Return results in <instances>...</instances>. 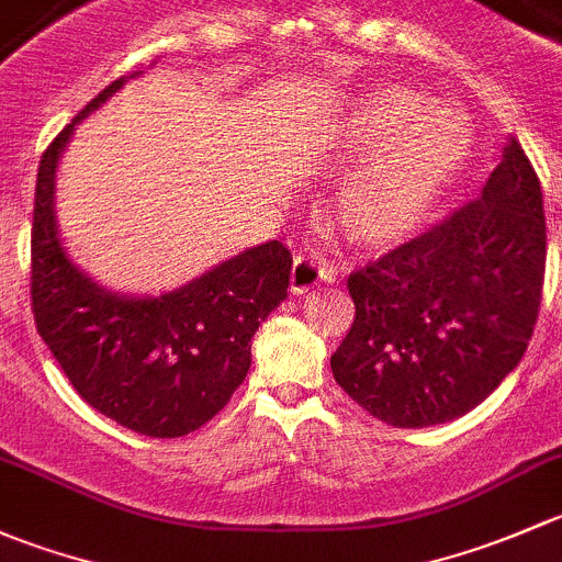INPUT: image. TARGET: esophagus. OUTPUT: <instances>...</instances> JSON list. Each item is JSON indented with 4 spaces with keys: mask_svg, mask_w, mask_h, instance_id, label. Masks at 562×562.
<instances>
[{
    "mask_svg": "<svg viewBox=\"0 0 562 562\" xmlns=\"http://www.w3.org/2000/svg\"><path fill=\"white\" fill-rule=\"evenodd\" d=\"M329 281L327 268H322L316 259L311 257H297L292 265V279H289V292L292 294H308L311 289H316L319 283Z\"/></svg>",
    "mask_w": 562,
    "mask_h": 562,
    "instance_id": "34e87169",
    "label": "esophagus"
}]
</instances>
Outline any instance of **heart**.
I'll list each match as a JSON object with an SVG mask.
<instances>
[{
  "mask_svg": "<svg viewBox=\"0 0 562 562\" xmlns=\"http://www.w3.org/2000/svg\"><path fill=\"white\" fill-rule=\"evenodd\" d=\"M473 143L471 119L416 86L379 80L357 91L333 140L335 159L357 167L338 196L346 240L381 254L414 238L468 167Z\"/></svg>",
  "mask_w": 562,
  "mask_h": 562,
  "instance_id": "obj_1",
  "label": "heart"
}]
</instances>
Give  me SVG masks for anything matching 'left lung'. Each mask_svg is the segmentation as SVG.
Returning <instances> with one entry per match:
<instances>
[{"label":"left lung","instance_id":"1","mask_svg":"<svg viewBox=\"0 0 562 562\" xmlns=\"http://www.w3.org/2000/svg\"><path fill=\"white\" fill-rule=\"evenodd\" d=\"M547 224L541 183L514 137L468 202L349 276L355 324L329 366L392 427H432L487 401L539 319Z\"/></svg>","mask_w":562,"mask_h":562}]
</instances>
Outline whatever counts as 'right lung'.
<instances>
[{
  "label": "right lung",
  "mask_w": 562,
  "mask_h": 562,
  "mask_svg": "<svg viewBox=\"0 0 562 562\" xmlns=\"http://www.w3.org/2000/svg\"><path fill=\"white\" fill-rule=\"evenodd\" d=\"M137 75L113 80L43 154L32 308L40 338L91 408L140 436L178 438L213 419L243 384L254 333L286 297L292 254L268 240L161 294L113 292L69 257L56 218V170L75 126Z\"/></svg>",
  "instance_id": "1"
}]
</instances>
